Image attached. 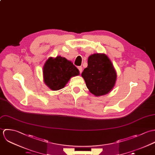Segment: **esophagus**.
<instances>
[{"label":"esophagus","mask_w":155,"mask_h":155,"mask_svg":"<svg viewBox=\"0 0 155 155\" xmlns=\"http://www.w3.org/2000/svg\"><path fill=\"white\" fill-rule=\"evenodd\" d=\"M78 70H79V71H80V74H81L82 71H83V69H82V67H81V66H78Z\"/></svg>","instance_id":"esophagus-1"}]
</instances>
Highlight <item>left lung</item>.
<instances>
[{
    "mask_svg": "<svg viewBox=\"0 0 155 155\" xmlns=\"http://www.w3.org/2000/svg\"><path fill=\"white\" fill-rule=\"evenodd\" d=\"M87 67L81 74L87 89L95 96L109 93L114 86L116 72L104 54H94L88 58Z\"/></svg>",
    "mask_w": 155,
    "mask_h": 155,
    "instance_id": "left-lung-1",
    "label": "left lung"
}]
</instances>
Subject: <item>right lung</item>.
Returning <instances> with one entry per match:
<instances>
[{
	"mask_svg": "<svg viewBox=\"0 0 155 155\" xmlns=\"http://www.w3.org/2000/svg\"><path fill=\"white\" fill-rule=\"evenodd\" d=\"M43 75L46 85L53 91H58L65 86L71 77L79 75V71L71 62L58 56L45 62Z\"/></svg>",
	"mask_w": 155,
	"mask_h": 155,
	"instance_id": "right-lung-1",
	"label": "right lung"
}]
</instances>
